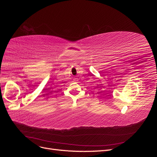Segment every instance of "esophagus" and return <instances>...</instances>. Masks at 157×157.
I'll list each match as a JSON object with an SVG mask.
<instances>
[{"label":"esophagus","instance_id":"1","mask_svg":"<svg viewBox=\"0 0 157 157\" xmlns=\"http://www.w3.org/2000/svg\"><path fill=\"white\" fill-rule=\"evenodd\" d=\"M78 78H75L74 79H73V82H78Z\"/></svg>","mask_w":157,"mask_h":157}]
</instances>
